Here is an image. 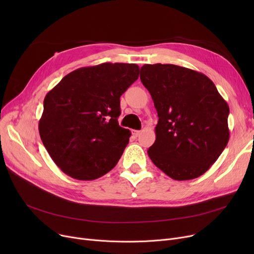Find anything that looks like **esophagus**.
Here are the masks:
<instances>
[{
  "label": "esophagus",
  "instance_id": "34e87169",
  "mask_svg": "<svg viewBox=\"0 0 254 254\" xmlns=\"http://www.w3.org/2000/svg\"><path fill=\"white\" fill-rule=\"evenodd\" d=\"M131 134H132V136H134V137H138V136H140L141 131H140V130H136V129H134V130H131Z\"/></svg>",
  "mask_w": 254,
  "mask_h": 254
}]
</instances>
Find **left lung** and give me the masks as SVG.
Returning a JSON list of instances; mask_svg holds the SVG:
<instances>
[{"instance_id": "1", "label": "left lung", "mask_w": 254, "mask_h": 254, "mask_svg": "<svg viewBox=\"0 0 254 254\" xmlns=\"http://www.w3.org/2000/svg\"><path fill=\"white\" fill-rule=\"evenodd\" d=\"M140 79L158 116L152 163L174 180L203 175L229 142L228 103L206 75L184 66L144 64Z\"/></svg>"}]
</instances>
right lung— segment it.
<instances>
[{"label": "right lung", "instance_id": "obj_1", "mask_svg": "<svg viewBox=\"0 0 254 254\" xmlns=\"http://www.w3.org/2000/svg\"><path fill=\"white\" fill-rule=\"evenodd\" d=\"M136 64L104 63L65 75L44 99L40 137L68 176L93 180L111 171L130 131L118 125L120 97L139 77Z\"/></svg>", "mask_w": 254, "mask_h": 254}]
</instances>
